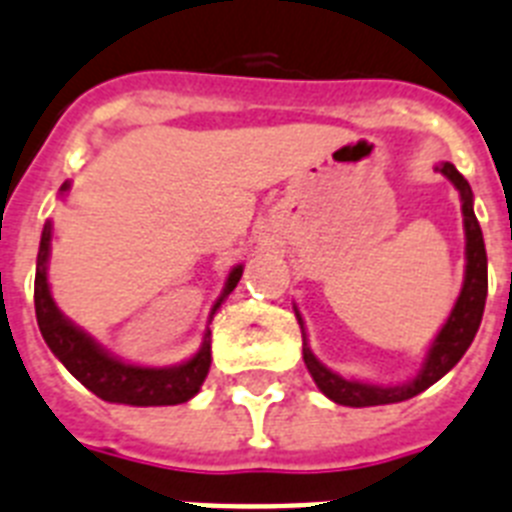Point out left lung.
<instances>
[{
	"instance_id": "obj_1",
	"label": "left lung",
	"mask_w": 512,
	"mask_h": 512,
	"mask_svg": "<svg viewBox=\"0 0 512 512\" xmlns=\"http://www.w3.org/2000/svg\"><path fill=\"white\" fill-rule=\"evenodd\" d=\"M436 170H439L442 176L450 178L452 184H455V189L460 191V202H463L465 278L458 302L452 307L450 318H447V323L442 326V331L436 334L434 344H431L429 352H426V360H423L421 371L415 373V378H410L407 384L400 386H378L368 384V381H357V378L339 376V373L326 368V365L313 355L310 344H307L302 315H299V310L294 307L299 328H302V357H305L307 371H310L313 381L318 384V389L326 394L328 400H334L336 405H392V402H405L410 400V397H415V394L426 392V389H429L431 384H436L444 373H450L452 368L458 365V360L465 355V350L471 347L473 336L479 331L486 302V249L479 220H476V213H473V191L452 162H442V165H436Z\"/></svg>"
}]
</instances>
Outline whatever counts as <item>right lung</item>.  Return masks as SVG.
<instances>
[{"mask_svg":"<svg viewBox=\"0 0 512 512\" xmlns=\"http://www.w3.org/2000/svg\"><path fill=\"white\" fill-rule=\"evenodd\" d=\"M70 184L65 181L60 191H68ZM49 242H52V223H44L39 244V257H36V281H33V305H36V321L54 357L68 368L73 376L81 381L89 392H94L99 400L118 402V405L134 407H157V405H181L191 400L199 392V386L210 371V331L205 334V342L194 357H189L181 365H168V368H144V365L123 363L118 357L105 352L86 331L68 321L54 305L52 292L47 281L49 263ZM242 265H236L226 278L223 294L213 305L215 315L223 299L234 292L239 278H242Z\"/></svg>","mask_w":512,"mask_h":512,"instance_id":"obj_1","label":"right lung"}]
</instances>
